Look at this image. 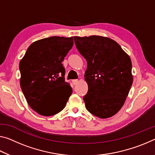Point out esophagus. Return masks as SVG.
I'll return each instance as SVG.
<instances>
[{
	"instance_id": "esophagus-1",
	"label": "esophagus",
	"mask_w": 155,
	"mask_h": 155,
	"mask_svg": "<svg viewBox=\"0 0 155 155\" xmlns=\"http://www.w3.org/2000/svg\"><path fill=\"white\" fill-rule=\"evenodd\" d=\"M78 82V81L77 79H73L72 81V83L73 85H76Z\"/></svg>"
}]
</instances>
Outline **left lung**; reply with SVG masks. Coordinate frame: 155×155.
Here are the masks:
<instances>
[{"label":"left lung","instance_id":"left-lung-1","mask_svg":"<svg viewBox=\"0 0 155 155\" xmlns=\"http://www.w3.org/2000/svg\"><path fill=\"white\" fill-rule=\"evenodd\" d=\"M77 50L87 61L83 97L85 107L101 119L112 117L124 105L132 84V62L116 41L100 36H74Z\"/></svg>","mask_w":155,"mask_h":155}]
</instances>
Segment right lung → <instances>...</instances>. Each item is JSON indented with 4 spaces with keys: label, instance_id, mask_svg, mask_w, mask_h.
Here are the masks:
<instances>
[{
    "label": "right lung",
    "instance_id": "add662e5",
    "mask_svg": "<svg viewBox=\"0 0 155 155\" xmlns=\"http://www.w3.org/2000/svg\"><path fill=\"white\" fill-rule=\"evenodd\" d=\"M73 44V37L41 39L31 44L21 61L22 91L29 106L39 114H57L72 94L62 62Z\"/></svg>",
    "mask_w": 155,
    "mask_h": 155
}]
</instances>
